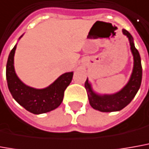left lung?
Listing matches in <instances>:
<instances>
[{
  "instance_id": "left-lung-1",
  "label": "left lung",
  "mask_w": 149,
  "mask_h": 149,
  "mask_svg": "<svg viewBox=\"0 0 149 149\" xmlns=\"http://www.w3.org/2000/svg\"><path fill=\"white\" fill-rule=\"evenodd\" d=\"M123 34L129 38L130 45V49L134 56V68L130 77V81L125 85V86L119 92L113 95H97L92 91L91 86L88 81V79L85 82V88L87 92L90 104L92 108L100 112L109 113L116 112L124 109L125 106L131 102L137 94L140 87L142 81V65L141 58L139 55L138 49L135 48L133 41V37L130 32L126 30H122Z\"/></svg>"
}]
</instances>
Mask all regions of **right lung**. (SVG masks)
I'll return each mask as SVG.
<instances>
[{"mask_svg":"<svg viewBox=\"0 0 149 149\" xmlns=\"http://www.w3.org/2000/svg\"><path fill=\"white\" fill-rule=\"evenodd\" d=\"M16 45L11 49L6 64V79L10 92L21 106L33 114L48 113L61 104L64 91L72 81L73 72L61 75L50 86L45 89H35L26 86L15 73L14 56Z\"/></svg>","mask_w":149,"mask_h":149,"instance_id":"add662e5","label":"right lung"}]
</instances>
